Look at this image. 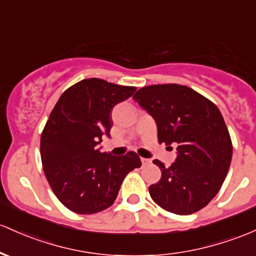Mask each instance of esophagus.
<instances>
[{"label": "esophagus", "instance_id": "1", "mask_svg": "<svg viewBox=\"0 0 256 256\" xmlns=\"http://www.w3.org/2000/svg\"><path fill=\"white\" fill-rule=\"evenodd\" d=\"M141 162H142V165H147V164H150V159H146V158H141Z\"/></svg>", "mask_w": 256, "mask_h": 256}]
</instances>
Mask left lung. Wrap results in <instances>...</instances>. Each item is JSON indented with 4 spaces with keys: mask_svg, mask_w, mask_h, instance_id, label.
I'll list each match as a JSON object with an SVG mask.
<instances>
[{
    "mask_svg": "<svg viewBox=\"0 0 256 256\" xmlns=\"http://www.w3.org/2000/svg\"><path fill=\"white\" fill-rule=\"evenodd\" d=\"M132 98L156 120L159 143L178 144L171 166L153 160L162 170V178L148 188L154 203L178 215L203 209L220 190L232 159L231 136L218 108L178 84L142 87Z\"/></svg>",
    "mask_w": 256,
    "mask_h": 256,
    "instance_id": "1",
    "label": "left lung"
}]
</instances>
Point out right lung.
Returning a JSON list of instances; mask_svg holds the SVG:
<instances>
[{
	"instance_id": "add662e5",
	"label": "right lung",
	"mask_w": 256,
	"mask_h": 256,
	"mask_svg": "<svg viewBox=\"0 0 256 256\" xmlns=\"http://www.w3.org/2000/svg\"><path fill=\"white\" fill-rule=\"evenodd\" d=\"M136 91L85 78L62 94L41 134L44 172L56 196L72 212L97 214L113 206L124 178L141 168L134 152L113 156L96 150L109 136L110 110Z\"/></svg>"
}]
</instances>
